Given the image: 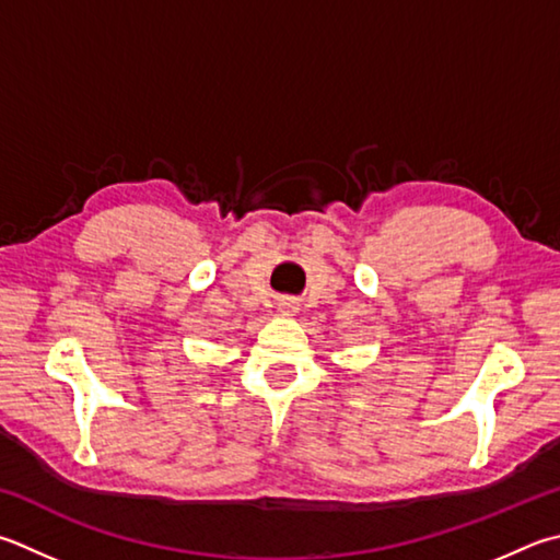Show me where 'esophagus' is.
I'll use <instances>...</instances> for the list:
<instances>
[{
    "label": "esophagus",
    "instance_id": "esophagus-1",
    "mask_svg": "<svg viewBox=\"0 0 560 560\" xmlns=\"http://www.w3.org/2000/svg\"><path fill=\"white\" fill-rule=\"evenodd\" d=\"M279 311H281V313H293V311H296V306H293L291 301H281V303H279Z\"/></svg>",
    "mask_w": 560,
    "mask_h": 560
}]
</instances>
